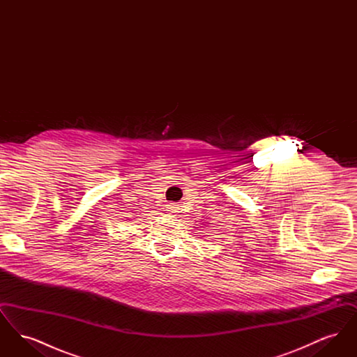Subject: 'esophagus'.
<instances>
[{"mask_svg":"<svg viewBox=\"0 0 357 357\" xmlns=\"http://www.w3.org/2000/svg\"><path fill=\"white\" fill-rule=\"evenodd\" d=\"M167 211L169 213H174V214L179 213V207H178V204H169L167 206Z\"/></svg>","mask_w":357,"mask_h":357,"instance_id":"1","label":"esophagus"}]
</instances>
